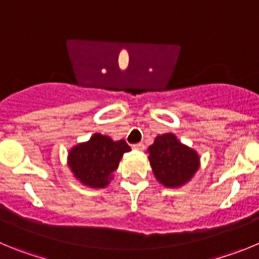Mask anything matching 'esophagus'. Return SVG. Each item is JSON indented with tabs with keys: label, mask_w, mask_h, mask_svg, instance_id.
<instances>
[{
	"label": "esophagus",
	"mask_w": 259,
	"mask_h": 259,
	"mask_svg": "<svg viewBox=\"0 0 259 259\" xmlns=\"http://www.w3.org/2000/svg\"><path fill=\"white\" fill-rule=\"evenodd\" d=\"M133 148L137 151H143L144 150V144L143 143H137V144H133Z\"/></svg>",
	"instance_id": "esophagus-1"
}]
</instances>
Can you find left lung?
Segmentation results:
<instances>
[{
    "label": "left lung",
    "instance_id": "left-lung-1",
    "mask_svg": "<svg viewBox=\"0 0 259 259\" xmlns=\"http://www.w3.org/2000/svg\"><path fill=\"white\" fill-rule=\"evenodd\" d=\"M148 153L153 174L165 187L185 185L200 166L196 151L182 144L171 133L156 137L152 146L148 147Z\"/></svg>",
    "mask_w": 259,
    "mask_h": 259
}]
</instances>
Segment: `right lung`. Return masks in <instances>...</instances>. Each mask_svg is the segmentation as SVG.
Here are the masks:
<instances>
[{
  "mask_svg": "<svg viewBox=\"0 0 259 259\" xmlns=\"http://www.w3.org/2000/svg\"><path fill=\"white\" fill-rule=\"evenodd\" d=\"M130 147L124 139L112 141L99 133L90 141L74 146L68 155V166L78 181L93 188H103L112 179L121 157Z\"/></svg>",
  "mask_w": 259,
  "mask_h": 259,
  "instance_id": "add662e5",
  "label": "right lung"
}]
</instances>
